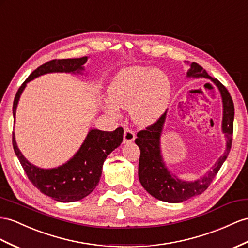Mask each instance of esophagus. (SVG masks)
<instances>
[{"mask_svg": "<svg viewBox=\"0 0 248 248\" xmlns=\"http://www.w3.org/2000/svg\"><path fill=\"white\" fill-rule=\"evenodd\" d=\"M136 138V135L134 131H132L130 129H125L124 133V142H132L134 141Z\"/></svg>", "mask_w": 248, "mask_h": 248, "instance_id": "34e87169", "label": "esophagus"}]
</instances>
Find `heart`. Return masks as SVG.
<instances>
[{"label":"heart","instance_id":"1","mask_svg":"<svg viewBox=\"0 0 248 248\" xmlns=\"http://www.w3.org/2000/svg\"><path fill=\"white\" fill-rule=\"evenodd\" d=\"M111 103L106 109L129 110L139 126H150L166 113L172 97V82L161 70L142 66L125 67L116 73L108 88Z\"/></svg>","mask_w":248,"mask_h":248}]
</instances>
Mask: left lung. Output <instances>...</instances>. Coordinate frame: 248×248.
Segmentation results:
<instances>
[{
	"label": "left lung",
	"mask_w": 248,
	"mask_h": 248,
	"mask_svg": "<svg viewBox=\"0 0 248 248\" xmlns=\"http://www.w3.org/2000/svg\"><path fill=\"white\" fill-rule=\"evenodd\" d=\"M185 62L189 67L186 72L187 78H207L219 90L223 108L221 130L225 137V150L204 175L194 181H186L170 172L162 155L160 138L166 124L167 112L153 125L149 126L147 130L138 132L135 143L140 149L138 166L139 181L151 196L169 203H180L204 192L226 160L232 140L234 108L227 89L218 79L209 76L197 62Z\"/></svg>",
	"instance_id": "left-lung-1"
}]
</instances>
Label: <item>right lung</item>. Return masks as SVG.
<instances>
[{"label": "right lung", "mask_w": 248, "mask_h": 248, "mask_svg": "<svg viewBox=\"0 0 248 248\" xmlns=\"http://www.w3.org/2000/svg\"><path fill=\"white\" fill-rule=\"evenodd\" d=\"M88 59L89 56L80 59L53 60L34 70L16 92L12 107L15 122L18 100L28 82L49 73L87 75L85 63ZM123 128H117L113 132L90 129L78 152L65 163L51 169L39 168L29 162L17 147L15 132L12 134V144L25 173L35 187L43 194L51 197L53 200L74 202L85 198L96 187L107 156L119 147L123 142Z\"/></svg>", "instance_id": "obj_1"}]
</instances>
